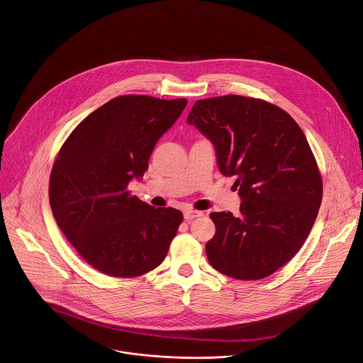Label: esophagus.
<instances>
[{"mask_svg":"<svg viewBox=\"0 0 363 363\" xmlns=\"http://www.w3.org/2000/svg\"><path fill=\"white\" fill-rule=\"evenodd\" d=\"M201 216H203V213L198 211V210H194V208H186V210H184V218H185L186 221H191V220H194V218H196V217H201Z\"/></svg>","mask_w":363,"mask_h":363,"instance_id":"1","label":"esophagus"}]
</instances>
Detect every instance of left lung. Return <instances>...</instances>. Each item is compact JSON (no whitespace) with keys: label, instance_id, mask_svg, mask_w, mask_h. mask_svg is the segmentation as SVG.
<instances>
[{"label":"left lung","instance_id":"8db88e82","mask_svg":"<svg viewBox=\"0 0 363 363\" xmlns=\"http://www.w3.org/2000/svg\"><path fill=\"white\" fill-rule=\"evenodd\" d=\"M186 122L213 143L220 172L237 177L242 201L238 217L210 214V264L238 280L269 277L302 247L322 203L305 133L277 106L237 94L198 100Z\"/></svg>","mask_w":363,"mask_h":363}]
</instances>
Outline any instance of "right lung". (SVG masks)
Returning <instances> with one entry per match:
<instances>
[{"instance_id": "right-lung-1", "label": "right lung", "mask_w": 363, "mask_h": 363, "mask_svg": "<svg viewBox=\"0 0 363 363\" xmlns=\"http://www.w3.org/2000/svg\"><path fill=\"white\" fill-rule=\"evenodd\" d=\"M186 104V99L116 97L87 116L61 147L50 206L67 240L96 270L130 279L165 259L182 213L156 208L126 186L143 178L156 143Z\"/></svg>"}]
</instances>
